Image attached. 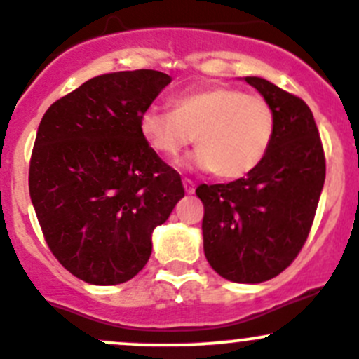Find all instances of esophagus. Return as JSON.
I'll return each mask as SVG.
<instances>
[{"mask_svg":"<svg viewBox=\"0 0 359 359\" xmlns=\"http://www.w3.org/2000/svg\"><path fill=\"white\" fill-rule=\"evenodd\" d=\"M183 187H184V191H187V194H194L195 191V183L191 180L183 178Z\"/></svg>","mask_w":359,"mask_h":359,"instance_id":"esophagus-1","label":"esophagus"}]
</instances>
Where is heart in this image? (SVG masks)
I'll return each instance as SVG.
<instances>
[{
  "mask_svg": "<svg viewBox=\"0 0 359 359\" xmlns=\"http://www.w3.org/2000/svg\"><path fill=\"white\" fill-rule=\"evenodd\" d=\"M276 130V115L267 99L225 85L195 88L176 95L171 111L148 108L140 133L151 150L176 158L194 143L191 164L237 180L264 162Z\"/></svg>",
  "mask_w": 359,
  "mask_h": 359,
  "instance_id": "b5f03b06",
  "label": "heart"
}]
</instances>
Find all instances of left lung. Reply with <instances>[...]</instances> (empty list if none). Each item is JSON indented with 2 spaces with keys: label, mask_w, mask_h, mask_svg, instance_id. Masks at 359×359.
<instances>
[{
  "label": "left lung",
  "mask_w": 359,
  "mask_h": 359,
  "mask_svg": "<svg viewBox=\"0 0 359 359\" xmlns=\"http://www.w3.org/2000/svg\"><path fill=\"white\" fill-rule=\"evenodd\" d=\"M244 80L267 99L276 130L264 162L244 178L198 184L209 265L233 283L269 281L300 253L325 184V151L309 106L265 78Z\"/></svg>",
  "instance_id": "obj_1"
}]
</instances>
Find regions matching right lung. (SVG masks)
I'll use <instances>...</instances> for the list:
<instances>
[{
  "label": "right lung",
  "mask_w": 359,
  "mask_h": 359,
  "mask_svg": "<svg viewBox=\"0 0 359 359\" xmlns=\"http://www.w3.org/2000/svg\"><path fill=\"white\" fill-rule=\"evenodd\" d=\"M171 76L154 69L90 78L41 118L29 195L48 248L90 285L133 279L151 233L184 195L178 172L140 133V118Z\"/></svg>",
  "instance_id": "right-lung-1"
}]
</instances>
